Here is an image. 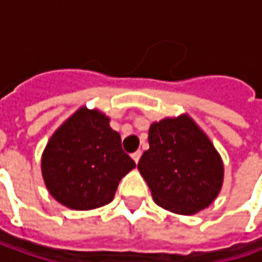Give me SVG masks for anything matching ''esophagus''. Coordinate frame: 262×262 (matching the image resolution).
I'll return each mask as SVG.
<instances>
[{
    "instance_id": "obj_1",
    "label": "esophagus",
    "mask_w": 262,
    "mask_h": 262,
    "mask_svg": "<svg viewBox=\"0 0 262 262\" xmlns=\"http://www.w3.org/2000/svg\"><path fill=\"white\" fill-rule=\"evenodd\" d=\"M141 150H137V152H134L133 155H131V156H133V159H134V162H135V163H138V160L141 159Z\"/></svg>"
}]
</instances>
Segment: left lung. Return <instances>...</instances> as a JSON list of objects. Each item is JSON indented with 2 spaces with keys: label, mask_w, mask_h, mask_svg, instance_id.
I'll return each mask as SVG.
<instances>
[{
  "label": "left lung",
  "mask_w": 262,
  "mask_h": 262,
  "mask_svg": "<svg viewBox=\"0 0 262 262\" xmlns=\"http://www.w3.org/2000/svg\"><path fill=\"white\" fill-rule=\"evenodd\" d=\"M148 141L138 170L159 207L194 215L216 200L225 176L222 158L188 114L152 123Z\"/></svg>",
  "instance_id": "obj_1"
}]
</instances>
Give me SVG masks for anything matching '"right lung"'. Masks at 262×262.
Instances as JSON below:
<instances>
[{
	"instance_id": "right-lung-1",
	"label": "right lung",
	"mask_w": 262,
	"mask_h": 262,
	"mask_svg": "<svg viewBox=\"0 0 262 262\" xmlns=\"http://www.w3.org/2000/svg\"><path fill=\"white\" fill-rule=\"evenodd\" d=\"M135 169L110 118L82 106L55 129L41 155L46 188L61 205L89 211L113 201L118 183Z\"/></svg>"
}]
</instances>
